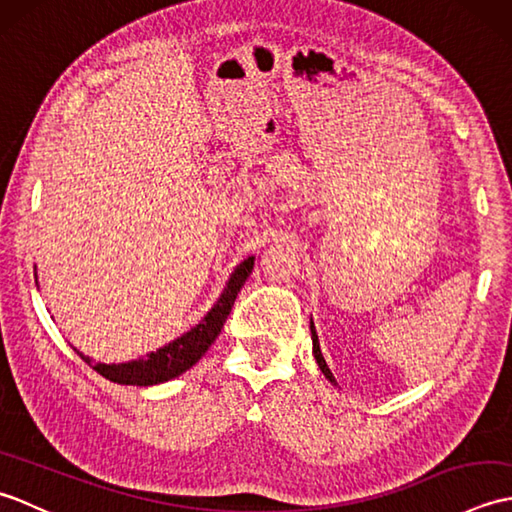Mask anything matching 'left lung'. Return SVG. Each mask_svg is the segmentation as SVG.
<instances>
[{"label":"left lung","instance_id":"8db88e82","mask_svg":"<svg viewBox=\"0 0 512 512\" xmlns=\"http://www.w3.org/2000/svg\"><path fill=\"white\" fill-rule=\"evenodd\" d=\"M310 330H312V345H314V358H317V363H319V367H321V372L325 374V378L330 380V383H336L334 380V376H332V372H330V367L325 365V358H323V354H321V347H319V336H317V330H314V323L310 321Z\"/></svg>","mask_w":512,"mask_h":512}]
</instances>
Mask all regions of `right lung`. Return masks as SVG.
<instances>
[{
	"label": "right lung",
	"instance_id": "right-lung-1",
	"mask_svg": "<svg viewBox=\"0 0 512 512\" xmlns=\"http://www.w3.org/2000/svg\"><path fill=\"white\" fill-rule=\"evenodd\" d=\"M253 262L255 259L248 257L246 262H242L235 268V273L231 275V279H228L222 297L217 299L213 310L206 314V317L195 325L191 332L180 336V339H176L165 347H160L158 352L147 354V358H138V361L121 363V365H105V363H94L92 358L83 356L79 350H76V354H79L90 367H94L101 376L118 385L147 387V385H158V383H165V380L180 376L182 372H187L189 367H193L200 361L204 352L209 350L211 343L217 339V334L222 332L228 314H231V308L237 299V292L242 290L244 281L248 279L250 273H253Z\"/></svg>",
	"mask_w": 512,
	"mask_h": 512
}]
</instances>
